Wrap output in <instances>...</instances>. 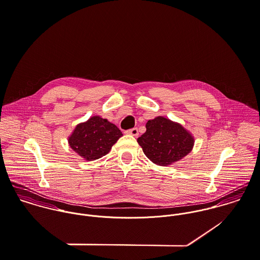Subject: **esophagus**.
Segmentation results:
<instances>
[{"mask_svg": "<svg viewBox=\"0 0 260 260\" xmlns=\"http://www.w3.org/2000/svg\"><path fill=\"white\" fill-rule=\"evenodd\" d=\"M126 134H128V135H132V136H135V137H137V136L139 135V129H138V127H134V128H131V129L126 131Z\"/></svg>", "mask_w": 260, "mask_h": 260, "instance_id": "34e87169", "label": "esophagus"}]
</instances>
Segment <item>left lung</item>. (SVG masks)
<instances>
[{
  "label": "left lung",
  "mask_w": 260,
  "mask_h": 260,
  "mask_svg": "<svg viewBox=\"0 0 260 260\" xmlns=\"http://www.w3.org/2000/svg\"><path fill=\"white\" fill-rule=\"evenodd\" d=\"M146 132L138 139L144 154L158 166H169L190 152L193 138L180 124L157 116L145 124Z\"/></svg>",
  "instance_id": "left-lung-1"
}]
</instances>
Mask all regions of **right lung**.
Instances as JSON below:
<instances>
[{
  "label": "right lung",
  "mask_w": 260,
  "mask_h": 260,
  "mask_svg": "<svg viewBox=\"0 0 260 260\" xmlns=\"http://www.w3.org/2000/svg\"><path fill=\"white\" fill-rule=\"evenodd\" d=\"M121 132L108 119L92 116L75 128L69 139L70 146L87 160L98 159L112 149Z\"/></svg>",
  "instance_id": "obj_1"
}]
</instances>
